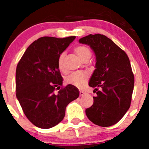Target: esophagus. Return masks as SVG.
Returning a JSON list of instances; mask_svg holds the SVG:
<instances>
[{
    "label": "esophagus",
    "instance_id": "obj_1",
    "mask_svg": "<svg viewBox=\"0 0 149 149\" xmlns=\"http://www.w3.org/2000/svg\"><path fill=\"white\" fill-rule=\"evenodd\" d=\"M80 96L81 97V96H84V95H85L86 94V92L85 91H80Z\"/></svg>",
    "mask_w": 149,
    "mask_h": 149
}]
</instances>
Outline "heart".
<instances>
[{"label":"heart","mask_w":149,"mask_h":149,"mask_svg":"<svg viewBox=\"0 0 149 149\" xmlns=\"http://www.w3.org/2000/svg\"><path fill=\"white\" fill-rule=\"evenodd\" d=\"M74 52L76 55H78L79 58L81 61H84V59H89L91 57V51L87 47L84 45L77 46L74 48ZM65 56V52H62L58 57V68L61 70H63V61L64 58ZM88 79V74L86 72L84 71H79L75 72V73H71L67 76L65 79V82L68 84L73 85L76 87H81L83 86L84 84L86 82V81Z\"/></svg>","instance_id":"1"}]
</instances>
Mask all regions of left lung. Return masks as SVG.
<instances>
[{
    "instance_id": "obj_1",
    "label": "left lung",
    "mask_w": 149,
    "mask_h": 149,
    "mask_svg": "<svg viewBox=\"0 0 149 149\" xmlns=\"http://www.w3.org/2000/svg\"><path fill=\"white\" fill-rule=\"evenodd\" d=\"M79 42L90 45L97 58L88 85L95 88L97 96L92 106L86 109L87 118L99 126L113 125L130 107L134 75L130 60L123 49L103 34H89Z\"/></svg>"
}]
</instances>
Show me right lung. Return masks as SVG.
Segmentation results:
<instances>
[{
    "label": "right lung",
    "mask_w": 149,
    "mask_h": 149,
    "mask_svg": "<svg viewBox=\"0 0 149 149\" xmlns=\"http://www.w3.org/2000/svg\"><path fill=\"white\" fill-rule=\"evenodd\" d=\"M75 38L40 37L28 47L17 64L16 97L29 120L40 128H50L62 121L67 105L79 96L74 86H63L58 65L59 55Z\"/></svg>",
    "instance_id": "1"
}]
</instances>
